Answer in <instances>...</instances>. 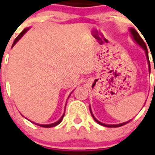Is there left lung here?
<instances>
[{
    "label": "left lung",
    "instance_id": "1",
    "mask_svg": "<svg viewBox=\"0 0 155 155\" xmlns=\"http://www.w3.org/2000/svg\"><path fill=\"white\" fill-rule=\"evenodd\" d=\"M130 33H131L132 37H133V39H134V41H136L138 45H140L141 47L143 48L144 49V50H145L146 55H147V60H148V61H149V57H148V50H147V45H146V44H145V43H144V41H143V39L141 38V36H139V34L138 33V32H137L136 30L134 29V28H130ZM90 112H91V115H92L93 119H95V121L97 122V123H99V124H100V125L104 126V127H122V126L125 125V124H127V123H129V122L130 121H130L126 122V123H120V124H116V125H108V124H104V123H102L101 122L98 121L97 119H96L95 118V116L93 115L92 112H91V107H90Z\"/></svg>",
    "mask_w": 155,
    "mask_h": 155
}]
</instances>
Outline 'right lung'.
I'll use <instances>...</instances> for the list:
<instances>
[{
	"mask_svg": "<svg viewBox=\"0 0 155 155\" xmlns=\"http://www.w3.org/2000/svg\"><path fill=\"white\" fill-rule=\"evenodd\" d=\"M28 30V28H25V29H24L23 31H22V32H21V33L19 34L18 36H17V37H16V39H15V41H14V42H13V44H12V47H13V46H14L15 44H16V43L17 42V41H18L19 40H20V39L21 38V37H22V36H23V35L25 33V32H27ZM69 96H70V95H69ZM64 114H63L62 117H61V118H60V119H59V120H58L57 122H56V123H51V124H48V125H42V124H36V125L40 126V127H56V126H57L58 124H59V123H60V122L62 121V119H63V118H64ZM35 124H36V123H35Z\"/></svg>",
	"mask_w": 155,
	"mask_h": 155,
	"instance_id": "obj_1",
	"label": "right lung"
}]
</instances>
